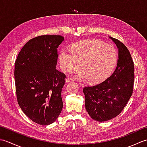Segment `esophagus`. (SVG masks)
<instances>
[{
	"label": "esophagus",
	"mask_w": 147,
	"mask_h": 147,
	"mask_svg": "<svg viewBox=\"0 0 147 147\" xmlns=\"http://www.w3.org/2000/svg\"><path fill=\"white\" fill-rule=\"evenodd\" d=\"M73 79L71 78H69V77L66 78V79H65V82H66V83H69V82H73Z\"/></svg>",
	"instance_id": "1"
}]
</instances>
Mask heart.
<instances>
[{"mask_svg":"<svg viewBox=\"0 0 147 147\" xmlns=\"http://www.w3.org/2000/svg\"><path fill=\"white\" fill-rule=\"evenodd\" d=\"M117 59L115 48L96 40L76 43L72 46L71 51L63 49L59 54L62 70L71 72L81 65L82 69L76 73L77 78L88 80L91 83H100L107 79L114 71Z\"/></svg>","mask_w":147,"mask_h":147,"instance_id":"obj_1","label":"heart"}]
</instances>
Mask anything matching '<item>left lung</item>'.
<instances>
[{"mask_svg":"<svg viewBox=\"0 0 147 147\" xmlns=\"http://www.w3.org/2000/svg\"><path fill=\"white\" fill-rule=\"evenodd\" d=\"M109 38L118 49L116 68L103 82L83 90L86 111L99 122L111 120L121 113L132 95L135 79L134 63L128 49L119 40Z\"/></svg>","mask_w":147,"mask_h":147,"instance_id":"8db88e82","label":"left lung"}]
</instances>
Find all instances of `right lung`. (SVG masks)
I'll return each instance as SVG.
<instances>
[{"label":"right lung","instance_id":"right-lung-1","mask_svg":"<svg viewBox=\"0 0 147 147\" xmlns=\"http://www.w3.org/2000/svg\"><path fill=\"white\" fill-rule=\"evenodd\" d=\"M64 38L42 35L29 40L15 62L14 80L18 104L31 120L49 125L60 115L65 75L56 69L57 49Z\"/></svg>","mask_w":147,"mask_h":147}]
</instances>
